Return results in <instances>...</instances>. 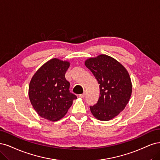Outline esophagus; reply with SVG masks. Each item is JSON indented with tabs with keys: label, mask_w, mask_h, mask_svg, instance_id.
I'll return each mask as SVG.
<instances>
[{
	"label": "esophagus",
	"mask_w": 160,
	"mask_h": 160,
	"mask_svg": "<svg viewBox=\"0 0 160 160\" xmlns=\"http://www.w3.org/2000/svg\"><path fill=\"white\" fill-rule=\"evenodd\" d=\"M85 96H86V91H84V93H83V94H80V95H79V96H80V98H84V97H85Z\"/></svg>",
	"instance_id": "esophagus-1"
}]
</instances>
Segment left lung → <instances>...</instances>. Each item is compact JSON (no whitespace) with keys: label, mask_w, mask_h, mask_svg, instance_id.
I'll return each mask as SVG.
<instances>
[{"label":"left lung","mask_w":160,"mask_h":160,"mask_svg":"<svg viewBox=\"0 0 160 160\" xmlns=\"http://www.w3.org/2000/svg\"><path fill=\"white\" fill-rule=\"evenodd\" d=\"M86 66L100 84V97L90 111L97 120L109 121L124 110L130 101L132 84L128 70L115 58L100 54L85 60Z\"/></svg>","instance_id":"left-lung-1"}]
</instances>
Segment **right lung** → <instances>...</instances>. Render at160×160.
<instances>
[{"instance_id": "right-lung-1", "label": "right lung", "mask_w": 160, "mask_h": 160, "mask_svg": "<svg viewBox=\"0 0 160 160\" xmlns=\"http://www.w3.org/2000/svg\"><path fill=\"white\" fill-rule=\"evenodd\" d=\"M70 65L68 60L52 58L40 67L30 80V103L37 114L46 120H60L76 99L70 93V83L65 78Z\"/></svg>"}]
</instances>
